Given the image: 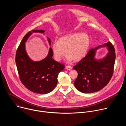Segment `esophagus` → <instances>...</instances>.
<instances>
[{
    "instance_id": "1",
    "label": "esophagus",
    "mask_w": 126,
    "mask_h": 126,
    "mask_svg": "<svg viewBox=\"0 0 126 126\" xmlns=\"http://www.w3.org/2000/svg\"><path fill=\"white\" fill-rule=\"evenodd\" d=\"M65 68H66V69H67V70H71L72 69V67L71 66H66V67H65Z\"/></svg>"
}]
</instances>
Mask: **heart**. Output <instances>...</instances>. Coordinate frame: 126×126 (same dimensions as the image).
Instances as JSON below:
<instances>
[{
    "label": "heart",
    "instance_id": "b5f03b06",
    "mask_svg": "<svg viewBox=\"0 0 126 126\" xmlns=\"http://www.w3.org/2000/svg\"><path fill=\"white\" fill-rule=\"evenodd\" d=\"M90 44V39L86 33H74L64 36L53 44L54 57L57 61H61L65 51L67 62L79 61L86 55Z\"/></svg>",
    "mask_w": 126,
    "mask_h": 126
}]
</instances>
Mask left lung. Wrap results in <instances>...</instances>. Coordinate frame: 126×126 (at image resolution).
Returning a JSON list of instances; mask_svg holds the SVG:
<instances>
[{"instance_id":"8db88e82","label":"left lung","mask_w":126,"mask_h":126,"mask_svg":"<svg viewBox=\"0 0 126 126\" xmlns=\"http://www.w3.org/2000/svg\"><path fill=\"white\" fill-rule=\"evenodd\" d=\"M102 47H106L108 53L103 58L97 59L96 50ZM115 59V49L110 42L90 50L87 55L73 67L78 72L74 81L75 88L83 93H92L100 90L111 79Z\"/></svg>"}]
</instances>
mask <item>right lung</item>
Here are the masks:
<instances>
[{"label":"right lung","mask_w":126,"mask_h":126,"mask_svg":"<svg viewBox=\"0 0 126 126\" xmlns=\"http://www.w3.org/2000/svg\"><path fill=\"white\" fill-rule=\"evenodd\" d=\"M43 30H34L28 32L23 38L16 53L15 62L20 79L23 85L30 91L38 94L51 92L57 84L59 73L65 68L52 58L53 52L49 48L47 56L40 61H34L28 55L25 43L33 33L44 35ZM49 45L51 40L47 37Z\"/></svg>","instance_id":"add662e5"}]
</instances>
